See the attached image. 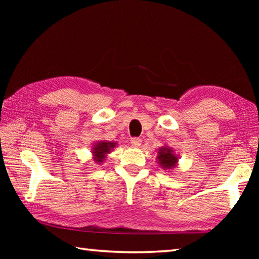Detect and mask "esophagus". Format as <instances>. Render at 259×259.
I'll list each match as a JSON object with an SVG mask.
<instances>
[{
    "mask_svg": "<svg viewBox=\"0 0 259 259\" xmlns=\"http://www.w3.org/2000/svg\"><path fill=\"white\" fill-rule=\"evenodd\" d=\"M130 144L133 145L134 147H140L141 139H139V138H133V139L130 140Z\"/></svg>",
    "mask_w": 259,
    "mask_h": 259,
    "instance_id": "1",
    "label": "esophagus"
}]
</instances>
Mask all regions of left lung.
<instances>
[{
    "instance_id": "1",
    "label": "left lung",
    "mask_w": 259,
    "mask_h": 259,
    "mask_svg": "<svg viewBox=\"0 0 259 259\" xmlns=\"http://www.w3.org/2000/svg\"><path fill=\"white\" fill-rule=\"evenodd\" d=\"M179 157L176 155L175 150L169 146H162L158 149L157 162L163 170H172L178 164Z\"/></svg>"
}]
</instances>
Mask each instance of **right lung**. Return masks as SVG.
<instances>
[{"instance_id":"right-lung-1","label":"right lung","mask_w":259,"mask_h":259,"mask_svg":"<svg viewBox=\"0 0 259 259\" xmlns=\"http://www.w3.org/2000/svg\"><path fill=\"white\" fill-rule=\"evenodd\" d=\"M114 147H117V142L108 140L97 141L96 144H93L91 149L92 159L96 163L102 164V162L106 160L107 156L114 149Z\"/></svg>"}]
</instances>
